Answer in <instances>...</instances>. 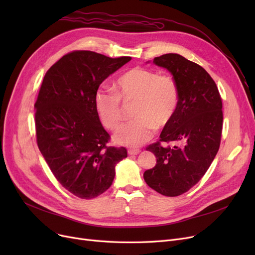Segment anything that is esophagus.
I'll return each mask as SVG.
<instances>
[{"mask_svg": "<svg viewBox=\"0 0 255 255\" xmlns=\"http://www.w3.org/2000/svg\"><path fill=\"white\" fill-rule=\"evenodd\" d=\"M140 153V150L138 149H130L128 150V154L129 155H138Z\"/></svg>", "mask_w": 255, "mask_h": 255, "instance_id": "1", "label": "esophagus"}]
</instances>
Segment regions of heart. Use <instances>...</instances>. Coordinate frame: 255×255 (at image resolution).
<instances>
[{"label": "heart", "mask_w": 255, "mask_h": 255, "mask_svg": "<svg viewBox=\"0 0 255 255\" xmlns=\"http://www.w3.org/2000/svg\"><path fill=\"white\" fill-rule=\"evenodd\" d=\"M121 99H135V118L121 125L114 134L117 143L139 146L149 141L156 127L166 126L179 104V88L169 75H160L152 69L135 67L121 75L115 83V91L99 88L94 102L101 123L114 130L122 120Z\"/></svg>", "instance_id": "obj_1"}]
</instances>
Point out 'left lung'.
<instances>
[{
    "label": "left lung",
    "instance_id": "8db88e82",
    "mask_svg": "<svg viewBox=\"0 0 255 255\" xmlns=\"http://www.w3.org/2000/svg\"><path fill=\"white\" fill-rule=\"evenodd\" d=\"M168 70L179 88L175 116L164 126L160 141H173V147L157 141L146 150L157 158L143 179L152 189L165 196L188 191L204 177L215 158L222 132V101L210 74L178 53H166L153 61Z\"/></svg>",
    "mask_w": 255,
    "mask_h": 255
}]
</instances>
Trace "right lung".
Wrapping results in <instances>:
<instances>
[{
	"instance_id": "add662e5",
	"label": "right lung",
	"mask_w": 255,
	"mask_h": 255,
	"mask_svg": "<svg viewBox=\"0 0 255 255\" xmlns=\"http://www.w3.org/2000/svg\"><path fill=\"white\" fill-rule=\"evenodd\" d=\"M131 60L90 50L67 53L46 72L35 103L38 148L60 184L84 199L110 188L123 146H107L110 134L94 96L105 78Z\"/></svg>"
}]
</instances>
